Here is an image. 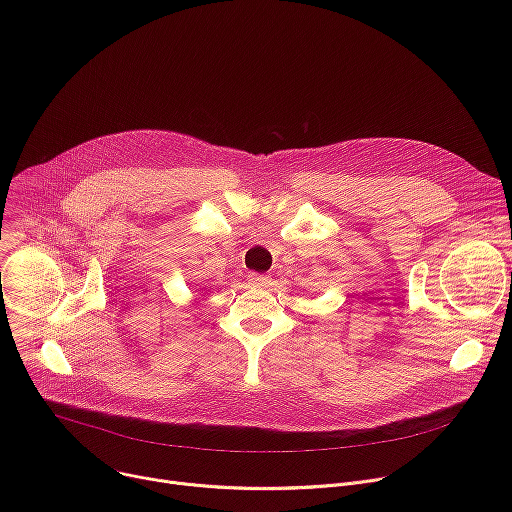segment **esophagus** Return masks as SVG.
<instances>
[{"label":"esophagus","instance_id":"esophagus-1","mask_svg":"<svg viewBox=\"0 0 512 512\" xmlns=\"http://www.w3.org/2000/svg\"><path fill=\"white\" fill-rule=\"evenodd\" d=\"M247 279H249V283H253V285H269V281H271V277L269 275H263V273H249L247 275Z\"/></svg>","mask_w":512,"mask_h":512}]
</instances>
